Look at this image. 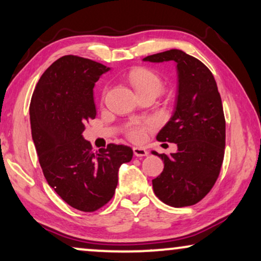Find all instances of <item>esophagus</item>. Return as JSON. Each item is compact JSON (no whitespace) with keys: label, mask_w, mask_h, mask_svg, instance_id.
Masks as SVG:
<instances>
[{"label":"esophagus","mask_w":261,"mask_h":261,"mask_svg":"<svg viewBox=\"0 0 261 261\" xmlns=\"http://www.w3.org/2000/svg\"><path fill=\"white\" fill-rule=\"evenodd\" d=\"M133 152L135 156H146L148 154V152L146 151L145 148H141V147H134Z\"/></svg>","instance_id":"34e87169"}]
</instances>
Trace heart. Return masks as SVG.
Segmentation results:
<instances>
[{"label":"heart","instance_id":"heart-1","mask_svg":"<svg viewBox=\"0 0 261 261\" xmlns=\"http://www.w3.org/2000/svg\"><path fill=\"white\" fill-rule=\"evenodd\" d=\"M128 78L138 95L146 91H154L156 94L162 91L163 82L160 77L155 72L145 67H135L128 74ZM128 135L132 140L140 141L144 138V128L137 124L132 126L128 129Z\"/></svg>","mask_w":261,"mask_h":261}]
</instances>
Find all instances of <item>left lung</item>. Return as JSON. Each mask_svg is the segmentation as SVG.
Masks as SVG:
<instances>
[{
  "label": "left lung",
  "mask_w": 261,
  "mask_h": 261,
  "mask_svg": "<svg viewBox=\"0 0 261 261\" xmlns=\"http://www.w3.org/2000/svg\"><path fill=\"white\" fill-rule=\"evenodd\" d=\"M177 64V95L171 119L156 140L177 144V152L158 155L164 170L152 180L154 194L171 206L201 201L215 184L226 146V121L213 73L202 62L180 49H170L142 59Z\"/></svg>",
  "instance_id": "obj_1"
}]
</instances>
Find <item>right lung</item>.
Instances as JSON below:
<instances>
[{
    "label": "right lung",
    "mask_w": 261,
    "mask_h": 261,
    "mask_svg": "<svg viewBox=\"0 0 261 261\" xmlns=\"http://www.w3.org/2000/svg\"><path fill=\"white\" fill-rule=\"evenodd\" d=\"M110 67L77 56H64L42 73L30 106L32 139L49 187L81 212H95L112 199L119 169L133 149L108 145L91 151L84 124L95 119V83Z\"/></svg>",
    "instance_id": "1"
}]
</instances>
